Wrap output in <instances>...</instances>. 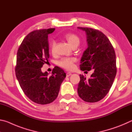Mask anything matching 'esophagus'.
<instances>
[{"instance_id":"1","label":"esophagus","mask_w":132,"mask_h":132,"mask_svg":"<svg viewBox=\"0 0 132 132\" xmlns=\"http://www.w3.org/2000/svg\"><path fill=\"white\" fill-rule=\"evenodd\" d=\"M71 75V73L70 72H67L66 73V77H69Z\"/></svg>"}]
</instances>
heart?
<instances>
[{
	"mask_svg": "<svg viewBox=\"0 0 132 132\" xmlns=\"http://www.w3.org/2000/svg\"><path fill=\"white\" fill-rule=\"evenodd\" d=\"M64 38L72 47L76 45H79L80 44L79 37L75 34H72V33L67 34L64 35ZM55 47L56 42L55 41H52L50 44L51 51L52 53L55 52ZM75 61L76 59L73 57H63L59 61L58 64L60 66L64 69H68V70H71L74 68V62Z\"/></svg>",
	"mask_w": 132,
	"mask_h": 132,
	"instance_id": "heart-1",
	"label": "heart"
}]
</instances>
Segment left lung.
I'll return each instance as SVG.
<instances>
[{
	"mask_svg": "<svg viewBox=\"0 0 132 132\" xmlns=\"http://www.w3.org/2000/svg\"><path fill=\"white\" fill-rule=\"evenodd\" d=\"M87 35L88 48L81 59V70L94 73L89 79L80 75L77 92L84 101L96 102L105 97L117 74L116 55L110 41L100 31L88 27H78Z\"/></svg>",
	"mask_w": 132,
	"mask_h": 132,
	"instance_id": "1",
	"label": "left lung"
}]
</instances>
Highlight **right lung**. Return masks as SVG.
Returning a JSON list of instances; mask_svg holds the SVG:
<instances>
[{
	"mask_svg": "<svg viewBox=\"0 0 132 132\" xmlns=\"http://www.w3.org/2000/svg\"><path fill=\"white\" fill-rule=\"evenodd\" d=\"M55 30L32 31L24 38L17 51L15 71L18 81L27 97L38 104L54 101L66 77L64 70L57 66L53 69L51 76L47 71H41L50 57L48 35Z\"/></svg>",
	"mask_w": 132,
	"mask_h": 132,
	"instance_id": "add662e5",
	"label": "right lung"
}]
</instances>
